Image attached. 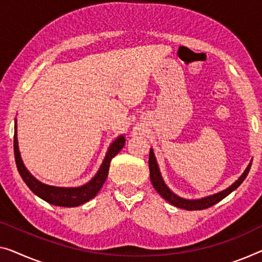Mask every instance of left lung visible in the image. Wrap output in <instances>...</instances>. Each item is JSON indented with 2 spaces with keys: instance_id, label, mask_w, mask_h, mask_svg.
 <instances>
[{
  "instance_id": "left-lung-1",
  "label": "left lung",
  "mask_w": 262,
  "mask_h": 262,
  "mask_svg": "<svg viewBox=\"0 0 262 262\" xmlns=\"http://www.w3.org/2000/svg\"><path fill=\"white\" fill-rule=\"evenodd\" d=\"M149 173H150V181L153 183L154 188L156 192H158L161 196L165 199L166 201H168L175 207H179V208L187 209V210H200V209H206L212 207L213 205L217 204L219 201H221L222 199H225L228 194H231L233 190H235L237 187H239L243 181L248 175V171L251 169L252 163H249V166L246 168L244 174L237 179V180L233 183L231 187H228L227 189L222 190L220 193H216L214 195H210V196H207L204 199H199V200H186V199H182L178 195H175L171 190L166 186V183L163 182L161 174H160L158 163H156L155 156L153 150L150 149L149 151Z\"/></svg>"
}]
</instances>
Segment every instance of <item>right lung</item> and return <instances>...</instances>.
I'll use <instances>...</instances> for the list:
<instances>
[{
	"label": "right lung",
	"instance_id": "1",
	"mask_svg": "<svg viewBox=\"0 0 262 262\" xmlns=\"http://www.w3.org/2000/svg\"><path fill=\"white\" fill-rule=\"evenodd\" d=\"M123 136H119L114 142L112 143L111 148L107 151L106 158H104L102 165H101L97 174L94 177L91 181L81 187H76V188H61V187H53L45 185L40 181H37L33 175H31L27 168L23 165L21 156H19L18 151V144H17V135H16V122H15V135H14V154H15V161H16V167L19 175L26 182V185L29 187L31 192L36 194L37 196L43 199L45 201L49 202V204L55 206H62V207H76L80 206L84 202H87L93 199L95 195L99 193L101 187L106 181L108 177L109 165H111L112 159L122 149L124 146Z\"/></svg>",
	"mask_w": 262,
	"mask_h": 262
}]
</instances>
